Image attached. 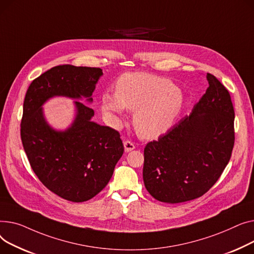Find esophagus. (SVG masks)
Wrapping results in <instances>:
<instances>
[{
	"label": "esophagus",
	"mask_w": 254,
	"mask_h": 254,
	"mask_svg": "<svg viewBox=\"0 0 254 254\" xmlns=\"http://www.w3.org/2000/svg\"><path fill=\"white\" fill-rule=\"evenodd\" d=\"M124 147H125V152H131L133 151L134 148H135V145H134V143L130 140H125L124 141Z\"/></svg>",
	"instance_id": "obj_1"
}]
</instances>
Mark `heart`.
Returning a JSON list of instances; mask_svg holds the SVG:
<instances>
[{"label": "heart", "mask_w": 254, "mask_h": 254, "mask_svg": "<svg viewBox=\"0 0 254 254\" xmlns=\"http://www.w3.org/2000/svg\"><path fill=\"white\" fill-rule=\"evenodd\" d=\"M185 96L170 80L148 72H126L116 83V93L101 96L103 112L113 120L125 108L135 111L133 124L138 135L154 139L167 132L180 115Z\"/></svg>", "instance_id": "obj_1"}]
</instances>
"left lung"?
Returning <instances> with one entry per match:
<instances>
[{"label":"left lung","instance_id":"left-lung-1","mask_svg":"<svg viewBox=\"0 0 254 254\" xmlns=\"http://www.w3.org/2000/svg\"><path fill=\"white\" fill-rule=\"evenodd\" d=\"M209 87L186 116L144 147L143 183L158 201L182 203L203 196L217 182L235 143L231 95L211 73Z\"/></svg>","mask_w":254,"mask_h":254}]
</instances>
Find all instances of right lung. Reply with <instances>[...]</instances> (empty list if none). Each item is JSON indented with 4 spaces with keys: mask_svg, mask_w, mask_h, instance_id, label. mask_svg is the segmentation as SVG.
Masks as SVG:
<instances>
[{
    "mask_svg": "<svg viewBox=\"0 0 254 254\" xmlns=\"http://www.w3.org/2000/svg\"><path fill=\"white\" fill-rule=\"evenodd\" d=\"M101 76L99 67L54 66L32 82L23 102L20 135L31 167L48 190L71 202L90 200L106 188L124 145L120 133L93 122L94 111L79 100L64 131L47 123L42 106L54 96L92 102Z\"/></svg>",
    "mask_w": 254,
    "mask_h": 254,
    "instance_id": "right-lung-1",
    "label": "right lung"
}]
</instances>
